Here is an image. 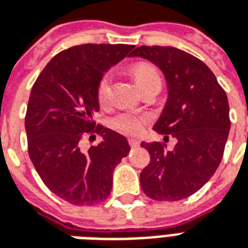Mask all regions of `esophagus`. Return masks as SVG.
Listing matches in <instances>:
<instances>
[{"mask_svg": "<svg viewBox=\"0 0 248 248\" xmlns=\"http://www.w3.org/2000/svg\"><path fill=\"white\" fill-rule=\"evenodd\" d=\"M129 144H130V147H131V148H137V147H139V144H140V142H139L138 139L130 138L129 139Z\"/></svg>", "mask_w": 248, "mask_h": 248, "instance_id": "obj_1", "label": "esophagus"}]
</instances>
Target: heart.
Returning <instances> with one entry per match:
<instances>
[{
    "mask_svg": "<svg viewBox=\"0 0 248 248\" xmlns=\"http://www.w3.org/2000/svg\"><path fill=\"white\" fill-rule=\"evenodd\" d=\"M133 76L137 85L143 91L144 88L151 85L154 82H160V76L156 68L152 67L150 64L139 63L133 67ZM110 87V73H106L100 78L97 84V100L100 104H104L108 100ZM148 122V117L146 114H139V113H133V111H124V113H118L114 115L110 124L111 127L117 131L126 135H137L143 130L144 124Z\"/></svg>",
    "mask_w": 248,
    "mask_h": 248,
    "instance_id": "obj_1",
    "label": "heart"
}]
</instances>
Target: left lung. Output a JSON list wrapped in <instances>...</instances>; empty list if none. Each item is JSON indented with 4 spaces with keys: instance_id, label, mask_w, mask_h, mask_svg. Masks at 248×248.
I'll return each mask as SVG.
<instances>
[{
    "instance_id": "8db88e82",
    "label": "left lung",
    "mask_w": 248,
    "mask_h": 248,
    "mask_svg": "<svg viewBox=\"0 0 248 248\" xmlns=\"http://www.w3.org/2000/svg\"><path fill=\"white\" fill-rule=\"evenodd\" d=\"M130 56L147 59L164 73L168 100L154 130L177 140L172 151L164 143H140L151 157L140 173L142 189L156 201L186 199L208 183L223 156L232 124L226 92L206 64L175 47L140 46Z\"/></svg>"
}]
</instances>
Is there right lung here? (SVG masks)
I'll return each mask as SVG.
<instances>
[{
  "instance_id": "obj_1",
  "label": "right lung",
  "mask_w": 248,
  "mask_h": 248,
  "mask_svg": "<svg viewBox=\"0 0 248 248\" xmlns=\"http://www.w3.org/2000/svg\"><path fill=\"white\" fill-rule=\"evenodd\" d=\"M134 48L130 45L73 46L59 52L31 89L25 127L27 150L42 181L72 205H96L109 197L113 170L130 146L124 135L92 119L100 110L97 84L110 67ZM103 142L87 152L84 135Z\"/></svg>"
}]
</instances>
